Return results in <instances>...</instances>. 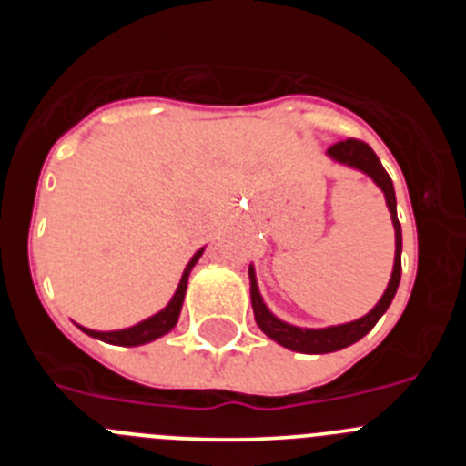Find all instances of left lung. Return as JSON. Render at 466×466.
<instances>
[{"instance_id":"left-lung-1","label":"left lung","mask_w":466,"mask_h":466,"mask_svg":"<svg viewBox=\"0 0 466 466\" xmlns=\"http://www.w3.org/2000/svg\"><path fill=\"white\" fill-rule=\"evenodd\" d=\"M329 156L339 163H345L350 167H357V170L366 172L371 177L373 182L382 188L387 200V208L392 214L394 224V236H397V252H394V270L390 284H387L385 294L378 300V306L373 308L369 315H364L361 319H355L350 324H340V327H329V329H299L291 327V324L282 322L273 312L266 308V303L261 300L257 287V275L254 268H249V282H252V308H254V319H257L258 329H261L266 336L275 340V343L284 345V348L294 350V352H306V355H324V352H336V350H343L348 345L357 343L360 339H364L366 333L376 327V322L385 315V310L392 303L394 294H397L399 279H401V224L397 219V196H394V187L390 175L385 172L382 163L378 160L376 151L369 147L361 139H343V142H336L329 147Z\"/></svg>"}]
</instances>
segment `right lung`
I'll return each mask as SVG.
<instances>
[{
    "instance_id": "right-lung-1",
    "label": "right lung",
    "mask_w": 466,
    "mask_h": 466,
    "mask_svg": "<svg viewBox=\"0 0 466 466\" xmlns=\"http://www.w3.org/2000/svg\"><path fill=\"white\" fill-rule=\"evenodd\" d=\"M203 249L196 252V257L188 261L187 270H184L182 279H179V287H177L175 296L172 300L166 306V310H160L158 315L149 317V319H144V322L135 324L130 329H123V331H90V329H84L88 336L93 339H100L105 343L111 345H126V348H133V345H142V343H149V340L160 339L163 333L170 331L172 327L177 324L179 319V310H182V303H184V294H187V282H188V275H191V268L196 266V261L200 258Z\"/></svg>"
}]
</instances>
